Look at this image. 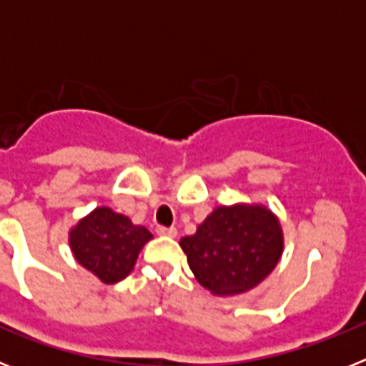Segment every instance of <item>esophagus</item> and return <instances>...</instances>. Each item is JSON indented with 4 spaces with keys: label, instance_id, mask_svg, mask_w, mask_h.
<instances>
[{
    "label": "esophagus",
    "instance_id": "34e87169",
    "mask_svg": "<svg viewBox=\"0 0 366 366\" xmlns=\"http://www.w3.org/2000/svg\"><path fill=\"white\" fill-rule=\"evenodd\" d=\"M157 234L168 236V238H176L177 231H176V227H157Z\"/></svg>",
    "mask_w": 366,
    "mask_h": 366
}]
</instances>
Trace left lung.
I'll return each mask as SVG.
<instances>
[{"label": "left lung", "mask_w": 366, "mask_h": 366, "mask_svg": "<svg viewBox=\"0 0 366 366\" xmlns=\"http://www.w3.org/2000/svg\"><path fill=\"white\" fill-rule=\"evenodd\" d=\"M194 277L216 297L247 293L267 279L284 253L279 216L262 203L218 205L179 240Z\"/></svg>", "instance_id": "1"}]
</instances>
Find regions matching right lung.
Returning a JSON list of instances; mask_svg holds the SVG:
<instances>
[{
	"label": "right lung",
	"instance_id": "right-lung-1",
	"mask_svg": "<svg viewBox=\"0 0 366 366\" xmlns=\"http://www.w3.org/2000/svg\"><path fill=\"white\" fill-rule=\"evenodd\" d=\"M154 236L112 207H97L69 229L74 260L102 284H115L134 271L139 253Z\"/></svg>",
	"mask_w": 366,
	"mask_h": 366
}]
</instances>
